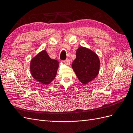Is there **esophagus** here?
I'll return each instance as SVG.
<instances>
[{"mask_svg": "<svg viewBox=\"0 0 133 133\" xmlns=\"http://www.w3.org/2000/svg\"><path fill=\"white\" fill-rule=\"evenodd\" d=\"M64 62L65 63L68 65H69L70 64V60L69 59H66L65 60H64Z\"/></svg>", "mask_w": 133, "mask_h": 133, "instance_id": "obj_1", "label": "esophagus"}]
</instances>
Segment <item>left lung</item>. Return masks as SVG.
Listing matches in <instances>:
<instances>
[{
	"instance_id": "8db88e82",
	"label": "left lung",
	"mask_w": 133,
	"mask_h": 133,
	"mask_svg": "<svg viewBox=\"0 0 133 133\" xmlns=\"http://www.w3.org/2000/svg\"><path fill=\"white\" fill-rule=\"evenodd\" d=\"M76 56L72 63V68L80 82L83 84H87L98 75L100 69L99 58L94 51L83 46L78 48Z\"/></svg>"
}]
</instances>
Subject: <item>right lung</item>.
Masks as SVG:
<instances>
[{
  "label": "right lung",
  "mask_w": 133,
  "mask_h": 133,
  "mask_svg": "<svg viewBox=\"0 0 133 133\" xmlns=\"http://www.w3.org/2000/svg\"><path fill=\"white\" fill-rule=\"evenodd\" d=\"M59 67L58 60L51 59L44 50L31 59L30 69L34 79L48 85L55 79Z\"/></svg>",
  "instance_id": "right-lung-1"
}]
</instances>
